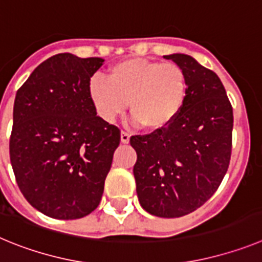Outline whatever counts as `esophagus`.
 <instances>
[{
  "mask_svg": "<svg viewBox=\"0 0 262 262\" xmlns=\"http://www.w3.org/2000/svg\"><path fill=\"white\" fill-rule=\"evenodd\" d=\"M129 134L128 133H124V131H122V133H120V142L122 143H124V144H127V143L129 142Z\"/></svg>",
  "mask_w": 262,
  "mask_h": 262,
  "instance_id": "esophagus-1",
  "label": "esophagus"
}]
</instances>
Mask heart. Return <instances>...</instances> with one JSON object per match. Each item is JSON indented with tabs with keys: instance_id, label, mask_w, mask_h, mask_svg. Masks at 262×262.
Segmentation results:
<instances>
[{
	"instance_id": "1",
	"label": "heart",
	"mask_w": 262,
	"mask_h": 262,
	"mask_svg": "<svg viewBox=\"0 0 262 262\" xmlns=\"http://www.w3.org/2000/svg\"><path fill=\"white\" fill-rule=\"evenodd\" d=\"M89 98L97 114L114 122L124 114L129 102V117L139 128L155 133L177 119L186 99V76L174 62L148 59H127L108 69L107 80H90Z\"/></svg>"
}]
</instances>
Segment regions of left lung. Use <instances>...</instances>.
I'll return each instance as SVG.
<instances>
[{
    "instance_id": "1",
    "label": "left lung",
    "mask_w": 262,
    "mask_h": 262,
    "mask_svg": "<svg viewBox=\"0 0 262 262\" xmlns=\"http://www.w3.org/2000/svg\"><path fill=\"white\" fill-rule=\"evenodd\" d=\"M186 76V99L166 128L131 136L136 151V193L143 209L160 217L190 214L221 185L232 149V106L210 69L184 53L166 55Z\"/></svg>"
}]
</instances>
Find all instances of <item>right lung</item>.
I'll list each match as a JSON object with an SVG mask.
<instances>
[{"label": "right lung", "instance_id": "right-lung-1", "mask_svg": "<svg viewBox=\"0 0 262 262\" xmlns=\"http://www.w3.org/2000/svg\"><path fill=\"white\" fill-rule=\"evenodd\" d=\"M101 57L57 53L18 89L10 161L27 202L55 219H80L97 209L119 145L120 131L89 98Z\"/></svg>", "mask_w": 262, "mask_h": 262}]
</instances>
